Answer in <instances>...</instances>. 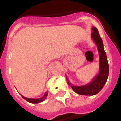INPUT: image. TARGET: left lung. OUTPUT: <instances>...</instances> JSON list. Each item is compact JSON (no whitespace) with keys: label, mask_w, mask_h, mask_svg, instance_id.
<instances>
[{"label":"left lung","mask_w":121,"mask_h":121,"mask_svg":"<svg viewBox=\"0 0 121 121\" xmlns=\"http://www.w3.org/2000/svg\"><path fill=\"white\" fill-rule=\"evenodd\" d=\"M91 30V39L97 45L99 54V70L98 74L94 77L90 83L81 86L72 85L67 78L68 84L71 86L74 92L79 95L85 96H93L98 93L106 83L109 74L108 63L106 53L104 48L103 42L99 35L98 29L96 27H92Z\"/></svg>","instance_id":"obj_1"}]
</instances>
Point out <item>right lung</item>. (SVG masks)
I'll list each match as a JSON object with an SVG mask.
<instances>
[{
    "instance_id": "right-lung-1",
    "label": "right lung",
    "mask_w": 121,
    "mask_h": 121,
    "mask_svg": "<svg viewBox=\"0 0 121 121\" xmlns=\"http://www.w3.org/2000/svg\"><path fill=\"white\" fill-rule=\"evenodd\" d=\"M47 95H48V91H46L45 93V95H43V96L42 97V98H37V99L27 98H25V97L23 96L22 95H21V96H22V97L25 99V100H26V101H28V102H30V103H32V104H37V103H40V102H43V100H45L46 98H47Z\"/></svg>"
}]
</instances>
